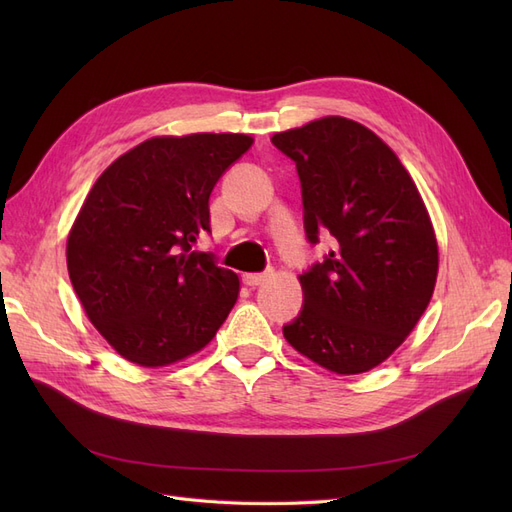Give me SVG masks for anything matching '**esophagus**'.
I'll return each mask as SVG.
<instances>
[{"instance_id": "1", "label": "esophagus", "mask_w": 512, "mask_h": 512, "mask_svg": "<svg viewBox=\"0 0 512 512\" xmlns=\"http://www.w3.org/2000/svg\"><path fill=\"white\" fill-rule=\"evenodd\" d=\"M271 273H245L243 275V284L245 286H260L262 282H267Z\"/></svg>"}]
</instances>
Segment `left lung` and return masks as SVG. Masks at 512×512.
I'll return each instance as SVG.
<instances>
[{
    "label": "left lung",
    "instance_id": "obj_1",
    "mask_svg": "<svg viewBox=\"0 0 512 512\" xmlns=\"http://www.w3.org/2000/svg\"><path fill=\"white\" fill-rule=\"evenodd\" d=\"M297 164L309 243L335 247L299 275L303 309L286 342L320 367L352 376L404 344L438 280V241L410 173L359 121L322 117L273 134Z\"/></svg>",
    "mask_w": 512,
    "mask_h": 512
}]
</instances>
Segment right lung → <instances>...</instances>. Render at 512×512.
I'll use <instances>...</instances> for the list:
<instances>
[{
  "label": "right lung",
  "instance_id": "obj_1",
  "mask_svg": "<svg viewBox=\"0 0 512 512\" xmlns=\"http://www.w3.org/2000/svg\"><path fill=\"white\" fill-rule=\"evenodd\" d=\"M247 134L153 136L94 183L66 260L87 318L123 359L166 367L203 350L239 297V277L194 252L209 196L252 147Z\"/></svg>",
  "mask_w": 512,
  "mask_h": 512
}]
</instances>
